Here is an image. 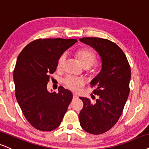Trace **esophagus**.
I'll return each instance as SVG.
<instances>
[{"instance_id":"34e87169","label":"esophagus","mask_w":149,"mask_h":149,"mask_svg":"<svg viewBox=\"0 0 149 149\" xmlns=\"http://www.w3.org/2000/svg\"><path fill=\"white\" fill-rule=\"evenodd\" d=\"M73 98H76L77 97V95L76 94H73Z\"/></svg>"}]
</instances>
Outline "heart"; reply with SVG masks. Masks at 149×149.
<instances>
[{
	"instance_id": "b5f03b06",
	"label": "heart",
	"mask_w": 149,
	"mask_h": 149,
	"mask_svg": "<svg viewBox=\"0 0 149 149\" xmlns=\"http://www.w3.org/2000/svg\"><path fill=\"white\" fill-rule=\"evenodd\" d=\"M75 55L83 67L90 68L96 61V55L94 52L87 48H81L78 50L75 53ZM64 61H65V55H62L58 59L57 63V67L58 69H60L63 66ZM64 82L68 88L71 90H76L78 87H81L84 84L83 80L74 76L66 77L65 79L64 80Z\"/></svg>"
}]
</instances>
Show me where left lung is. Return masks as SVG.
I'll return each instance as SVG.
<instances>
[{
    "label": "left lung",
    "mask_w": 149,
    "mask_h": 149,
    "mask_svg": "<svg viewBox=\"0 0 149 149\" xmlns=\"http://www.w3.org/2000/svg\"><path fill=\"white\" fill-rule=\"evenodd\" d=\"M80 41L94 48L101 57V69L90 82L98 98L80 97L84 103L79 114L80 126L86 132L100 135L113 127L128 99L131 71L126 55L108 39L83 37Z\"/></svg>",
    "instance_id": "1"
}]
</instances>
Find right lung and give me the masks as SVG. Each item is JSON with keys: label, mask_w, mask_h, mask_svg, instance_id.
<instances>
[{"label": "right lung", "mask_w": 149, "mask_h": 149, "mask_svg": "<svg viewBox=\"0 0 149 149\" xmlns=\"http://www.w3.org/2000/svg\"><path fill=\"white\" fill-rule=\"evenodd\" d=\"M76 42L73 39H37L18 56L13 75L16 98L26 119L36 129H56L72 101L71 91L60 87L58 94L49 92L47 84L58 59Z\"/></svg>", "instance_id": "add662e5"}]
</instances>
